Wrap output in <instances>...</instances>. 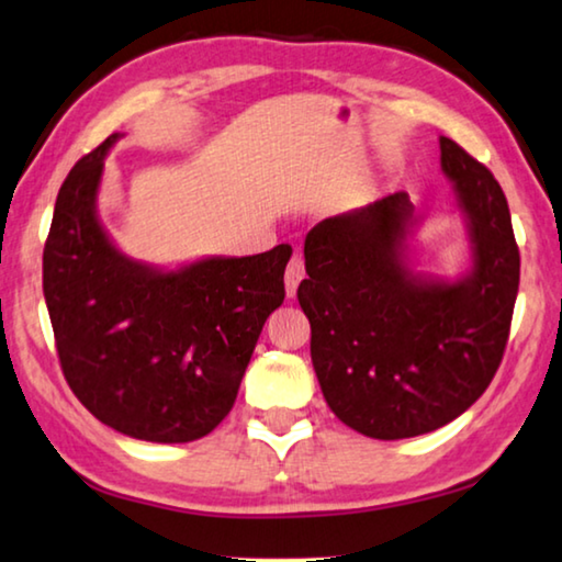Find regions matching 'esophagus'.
I'll return each instance as SVG.
<instances>
[{"label":"esophagus","mask_w":562,"mask_h":562,"mask_svg":"<svg viewBox=\"0 0 562 562\" xmlns=\"http://www.w3.org/2000/svg\"><path fill=\"white\" fill-rule=\"evenodd\" d=\"M303 280H305V262H303V257L295 255L290 259L288 270H284V292H288V297H295L297 284Z\"/></svg>","instance_id":"34e87169"}]
</instances>
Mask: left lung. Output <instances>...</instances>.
Wrapping results in <instances>:
<instances>
[{
	"mask_svg": "<svg viewBox=\"0 0 562 562\" xmlns=\"http://www.w3.org/2000/svg\"><path fill=\"white\" fill-rule=\"evenodd\" d=\"M471 244L456 280L409 267L420 216L405 191L338 216L305 236L297 300L311 321V359L338 420L376 440L438 430L476 402L499 369L519 290L509 205L484 165L440 137Z\"/></svg>",
	"mask_w": 562,
	"mask_h": 562,
	"instance_id": "left-lung-1",
	"label": "left lung"
}]
</instances>
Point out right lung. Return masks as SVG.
I'll return each mask as SVG.
<instances>
[{"instance_id":"obj_1","label":"right lung","mask_w":562,"mask_h":562,"mask_svg":"<svg viewBox=\"0 0 562 562\" xmlns=\"http://www.w3.org/2000/svg\"><path fill=\"white\" fill-rule=\"evenodd\" d=\"M112 134L76 162L55 201L43 292L66 382L89 413L149 442H191L234 407L265 321L284 300L290 244L205 257L178 270L137 262L101 226Z\"/></svg>"}]
</instances>
